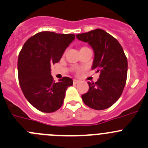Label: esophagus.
I'll use <instances>...</instances> for the list:
<instances>
[{"label":"esophagus","instance_id":"esophagus-1","mask_svg":"<svg viewBox=\"0 0 148 148\" xmlns=\"http://www.w3.org/2000/svg\"><path fill=\"white\" fill-rule=\"evenodd\" d=\"M73 82H74V84H78L79 82V80H77V79H74Z\"/></svg>","mask_w":148,"mask_h":148}]
</instances>
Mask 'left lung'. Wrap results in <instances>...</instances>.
Instances as JSON below:
<instances>
[{"label": "left lung", "instance_id": "8db88e82", "mask_svg": "<svg viewBox=\"0 0 148 148\" xmlns=\"http://www.w3.org/2000/svg\"><path fill=\"white\" fill-rule=\"evenodd\" d=\"M76 36L92 48V69L100 74L96 82H87L89 90L82 98L91 108L104 110L113 106L122 94L127 81V58L118 40L101 29Z\"/></svg>", "mask_w": 148, "mask_h": 148}]
</instances>
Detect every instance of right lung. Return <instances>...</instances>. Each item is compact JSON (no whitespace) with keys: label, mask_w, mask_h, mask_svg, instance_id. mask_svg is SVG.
Segmentation results:
<instances>
[{"label":"right lung","mask_w":148,"mask_h":148,"mask_svg":"<svg viewBox=\"0 0 148 148\" xmlns=\"http://www.w3.org/2000/svg\"><path fill=\"white\" fill-rule=\"evenodd\" d=\"M75 38L74 34L41 32L29 38L18 58L20 87L29 103L44 113H52L62 106L72 79L64 77L55 82L51 65L58 63L66 48Z\"/></svg>","instance_id":"right-lung-1"}]
</instances>
